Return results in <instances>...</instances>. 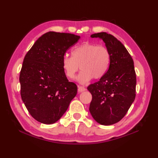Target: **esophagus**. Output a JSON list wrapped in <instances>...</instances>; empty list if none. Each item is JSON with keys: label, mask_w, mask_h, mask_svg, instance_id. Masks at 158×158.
Segmentation results:
<instances>
[{"label": "esophagus", "mask_w": 158, "mask_h": 158, "mask_svg": "<svg viewBox=\"0 0 158 158\" xmlns=\"http://www.w3.org/2000/svg\"><path fill=\"white\" fill-rule=\"evenodd\" d=\"M85 88H84V87H83V86H78V92H84V91H85Z\"/></svg>", "instance_id": "obj_1"}]
</instances>
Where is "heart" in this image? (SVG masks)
Returning a JSON list of instances; mask_svg holds the SVG:
<instances>
[{
	"instance_id": "1",
	"label": "heart",
	"mask_w": 158,
	"mask_h": 158,
	"mask_svg": "<svg viewBox=\"0 0 158 158\" xmlns=\"http://www.w3.org/2000/svg\"><path fill=\"white\" fill-rule=\"evenodd\" d=\"M71 54L72 57L67 55L63 56L62 68L66 76L73 79L80 66L82 70L77 80L82 84L88 83L92 78H102L109 69L110 54L105 46L85 42L75 47Z\"/></svg>"
}]
</instances>
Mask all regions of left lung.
I'll return each instance as SVG.
<instances>
[{"label":"left lung","mask_w":158,"mask_h":158,"mask_svg":"<svg viewBox=\"0 0 158 158\" xmlns=\"http://www.w3.org/2000/svg\"><path fill=\"white\" fill-rule=\"evenodd\" d=\"M92 38H100L109 50L110 62L102 78L88 87L92 100L89 112L96 122L109 126L125 116L136 96V77L134 61L124 45L106 32L95 33Z\"/></svg>","instance_id":"1"}]
</instances>
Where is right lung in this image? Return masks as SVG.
Masks as SVG:
<instances>
[{
	"mask_svg": "<svg viewBox=\"0 0 158 158\" xmlns=\"http://www.w3.org/2000/svg\"><path fill=\"white\" fill-rule=\"evenodd\" d=\"M79 39L70 33L48 32L36 40L24 57L20 94L28 112L39 122L56 123L77 95V86L67 79L62 61L66 50Z\"/></svg>",
	"mask_w": 158,
	"mask_h": 158,
	"instance_id": "right-lung-1",
	"label": "right lung"
}]
</instances>
